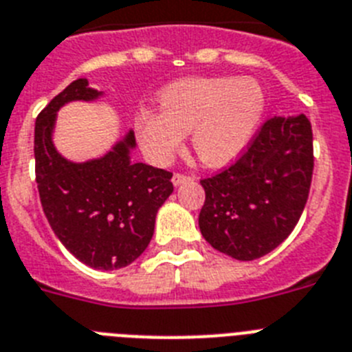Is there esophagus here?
Masks as SVG:
<instances>
[{"mask_svg": "<svg viewBox=\"0 0 352 352\" xmlns=\"http://www.w3.org/2000/svg\"><path fill=\"white\" fill-rule=\"evenodd\" d=\"M191 179V177L189 175H184V173H180V172H177V173H173V184L175 186H179V184H182V182H186V180H189Z\"/></svg>", "mask_w": 352, "mask_h": 352, "instance_id": "1", "label": "esophagus"}]
</instances>
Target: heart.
I'll use <instances>...</instances> for the list:
<instances>
[{
    "label": "heart",
    "instance_id": "obj_1",
    "mask_svg": "<svg viewBox=\"0 0 352 352\" xmlns=\"http://www.w3.org/2000/svg\"><path fill=\"white\" fill-rule=\"evenodd\" d=\"M161 109L145 108L134 131L146 155L166 164L180 151L184 134L207 166L234 161L252 142L265 109L264 90L250 78H189L159 96Z\"/></svg>",
    "mask_w": 352,
    "mask_h": 352
}]
</instances>
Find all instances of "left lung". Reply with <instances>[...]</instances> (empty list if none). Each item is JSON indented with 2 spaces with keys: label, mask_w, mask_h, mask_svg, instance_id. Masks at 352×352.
Listing matches in <instances>:
<instances>
[{
  "label": "left lung",
  "mask_w": 352,
  "mask_h": 352,
  "mask_svg": "<svg viewBox=\"0 0 352 352\" xmlns=\"http://www.w3.org/2000/svg\"><path fill=\"white\" fill-rule=\"evenodd\" d=\"M314 173V136L305 115L265 120L228 168L201 179L198 216L214 250L237 261L273 252L298 225Z\"/></svg>",
  "instance_id": "left-lung-1"
}]
</instances>
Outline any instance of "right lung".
I'll list each match as a JSON object with an SVG mask.
<instances>
[{
  "mask_svg": "<svg viewBox=\"0 0 352 352\" xmlns=\"http://www.w3.org/2000/svg\"><path fill=\"white\" fill-rule=\"evenodd\" d=\"M100 94L76 79L35 120V180L49 225L62 244L94 269H120L146 250L155 214L173 191L172 172L131 163L134 133L113 151L88 163H70L51 142L56 111L70 100Z\"/></svg>",
  "mask_w": 352,
  "mask_h": 352,
  "instance_id": "1",
  "label": "right lung"
}]
</instances>
